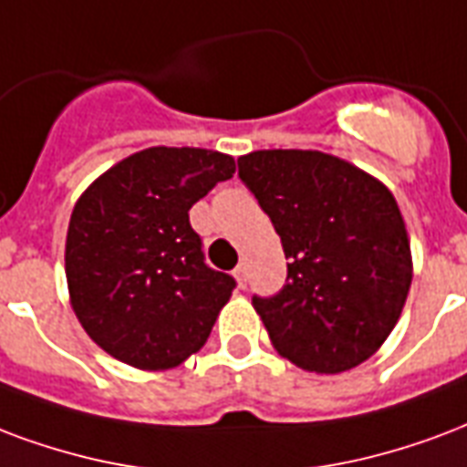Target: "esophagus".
Returning a JSON list of instances; mask_svg holds the SVG:
<instances>
[{"instance_id": "1", "label": "esophagus", "mask_w": 467, "mask_h": 467, "mask_svg": "<svg viewBox=\"0 0 467 467\" xmlns=\"http://www.w3.org/2000/svg\"><path fill=\"white\" fill-rule=\"evenodd\" d=\"M233 275H234V279H237V286L247 285V265H237Z\"/></svg>"}]
</instances>
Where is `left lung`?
<instances>
[{"instance_id":"left-lung-1","label":"left lung","mask_w":467,"mask_h":467,"mask_svg":"<svg viewBox=\"0 0 467 467\" xmlns=\"http://www.w3.org/2000/svg\"><path fill=\"white\" fill-rule=\"evenodd\" d=\"M237 165L289 260L279 295L252 296L272 347L317 374L364 364L389 339L413 279L391 190L321 150H254Z\"/></svg>"}]
</instances>
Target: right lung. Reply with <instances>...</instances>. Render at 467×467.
I'll return each instance as SVG.
<instances>
[{"instance_id": "add662e5", "label": "right lung", "mask_w": 467, "mask_h": 467, "mask_svg": "<svg viewBox=\"0 0 467 467\" xmlns=\"http://www.w3.org/2000/svg\"><path fill=\"white\" fill-rule=\"evenodd\" d=\"M233 172V155L155 146L119 161L76 200L68 299L106 354L168 371L205 347L234 279L207 267L188 213Z\"/></svg>"}]
</instances>
